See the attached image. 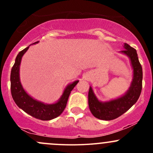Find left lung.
I'll list each match as a JSON object with an SVG mask.
<instances>
[{
	"label": "left lung",
	"instance_id": "obj_1",
	"mask_svg": "<svg viewBox=\"0 0 153 153\" xmlns=\"http://www.w3.org/2000/svg\"><path fill=\"white\" fill-rule=\"evenodd\" d=\"M124 50L121 54L127 56L130 60L132 68V79L129 89L121 97L108 101H101L89 86L88 93V104L91 112L95 118L105 121H110L121 116L130 109L138 101L142 89V67L138 61V54L134 48L129 44H124Z\"/></svg>",
	"mask_w": 153,
	"mask_h": 153
}]
</instances>
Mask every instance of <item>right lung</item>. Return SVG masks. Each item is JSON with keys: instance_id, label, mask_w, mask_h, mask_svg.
I'll use <instances>...</instances> for the list:
<instances>
[{"instance_id": "right-lung-1", "label": "right lung", "mask_w": 153, "mask_h": 153, "mask_svg": "<svg viewBox=\"0 0 153 153\" xmlns=\"http://www.w3.org/2000/svg\"><path fill=\"white\" fill-rule=\"evenodd\" d=\"M38 42L39 41H37L32 44H38ZM29 46L24 50L21 51L15 58V64L11 70V93L17 106L24 112L38 119L49 121L57 118L62 113L67 106L71 91L79 81H75L68 84L64 89L61 98L53 104H45L31 97L24 89L20 79V65L21 59L23 55L28 50Z\"/></svg>"}]
</instances>
